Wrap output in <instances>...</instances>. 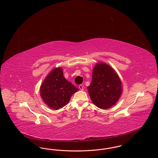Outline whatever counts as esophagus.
Returning a JSON list of instances; mask_svg holds the SVG:
<instances>
[{
	"label": "esophagus",
	"mask_w": 158,
	"mask_h": 158,
	"mask_svg": "<svg viewBox=\"0 0 158 158\" xmlns=\"http://www.w3.org/2000/svg\"><path fill=\"white\" fill-rule=\"evenodd\" d=\"M79 89L81 90H83V86L82 85H80L79 86Z\"/></svg>",
	"instance_id": "34e87169"
}]
</instances>
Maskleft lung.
Wrapping results in <instances>:
<instances>
[{"instance_id": "1", "label": "left lung", "mask_w": 158, "mask_h": 158, "mask_svg": "<svg viewBox=\"0 0 158 158\" xmlns=\"http://www.w3.org/2000/svg\"><path fill=\"white\" fill-rule=\"evenodd\" d=\"M121 85L119 76L111 66L104 62L97 63L88 86L93 104L102 110L115 105L122 94Z\"/></svg>"}]
</instances>
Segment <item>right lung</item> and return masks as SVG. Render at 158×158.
I'll use <instances>...</instances> for the list:
<instances>
[{
    "label": "right lung",
    "mask_w": 158,
    "mask_h": 158,
    "mask_svg": "<svg viewBox=\"0 0 158 158\" xmlns=\"http://www.w3.org/2000/svg\"><path fill=\"white\" fill-rule=\"evenodd\" d=\"M78 90L65 79L63 69L56 68L46 76L40 91L45 104L54 110H59L67 105L72 95Z\"/></svg>",
    "instance_id": "add662e5"
}]
</instances>
